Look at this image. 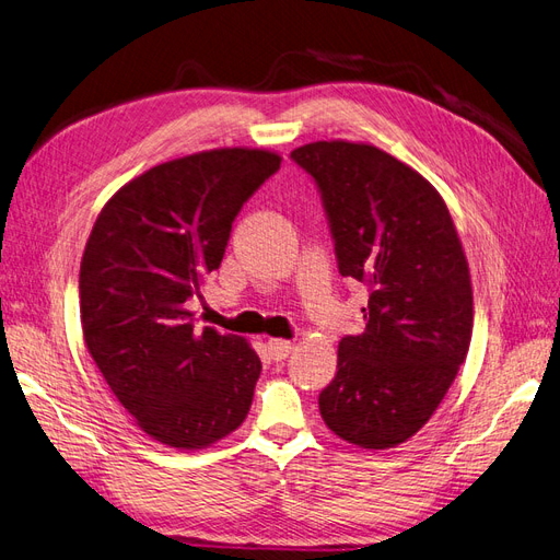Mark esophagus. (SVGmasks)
<instances>
[{"instance_id": "1", "label": "esophagus", "mask_w": 560, "mask_h": 560, "mask_svg": "<svg viewBox=\"0 0 560 560\" xmlns=\"http://www.w3.org/2000/svg\"><path fill=\"white\" fill-rule=\"evenodd\" d=\"M267 351H269V355H272L275 360H285L288 355H291V351H293V341H288V339H269L267 341Z\"/></svg>"}]
</instances>
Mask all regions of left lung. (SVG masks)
I'll return each instance as SVG.
<instances>
[{
    "label": "left lung",
    "instance_id": "obj_1",
    "mask_svg": "<svg viewBox=\"0 0 560 560\" xmlns=\"http://www.w3.org/2000/svg\"><path fill=\"white\" fill-rule=\"evenodd\" d=\"M291 158L320 190L337 267L370 288L365 332L341 337L318 395L326 425L363 448L407 442L435 413L472 337V283L442 195L398 158L314 141Z\"/></svg>",
    "mask_w": 560,
    "mask_h": 560
}]
</instances>
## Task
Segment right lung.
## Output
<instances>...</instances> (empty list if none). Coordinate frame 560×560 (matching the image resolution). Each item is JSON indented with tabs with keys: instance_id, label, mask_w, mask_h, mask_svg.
<instances>
[{
	"instance_id": "add662e5",
	"label": "right lung",
	"mask_w": 560,
	"mask_h": 560,
	"mask_svg": "<svg viewBox=\"0 0 560 560\" xmlns=\"http://www.w3.org/2000/svg\"><path fill=\"white\" fill-rule=\"evenodd\" d=\"M281 165L262 149H213L151 167L100 211L81 275V326L118 402L174 448L237 430L260 358L237 335L197 328L190 298L221 267L244 202Z\"/></svg>"
}]
</instances>
